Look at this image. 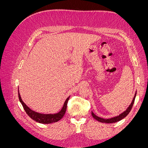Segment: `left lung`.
<instances>
[{"mask_svg": "<svg viewBox=\"0 0 148 148\" xmlns=\"http://www.w3.org/2000/svg\"><path fill=\"white\" fill-rule=\"evenodd\" d=\"M136 91L135 92V96H134L133 99V101L131 103V104L130 105L128 108L126 109V110H125L123 112L121 113L120 114H119V115L116 116V117H112L110 119H103V118H101L99 117H98V116H97L96 115H95V114H94L92 112V117L96 119V120H97L98 122H102V123H115V122H119V121L122 120L123 119H124L126 116L130 113V112L131 111L132 109V107H133V105L134 104V102H135V97H136Z\"/></svg>", "mask_w": 148, "mask_h": 148, "instance_id": "8db88e82", "label": "left lung"}]
</instances>
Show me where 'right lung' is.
I'll list each match as a JSON object with an SVG mask.
<instances>
[{"label":"right lung","instance_id":"add662e5","mask_svg":"<svg viewBox=\"0 0 148 148\" xmlns=\"http://www.w3.org/2000/svg\"><path fill=\"white\" fill-rule=\"evenodd\" d=\"M18 97L20 102L23 107V109H25V112L27 114L30 118L34 120L36 122L38 123H41L43 124H49V123H55L59 121L62 117H64L65 112L66 110V107H67V103H68L69 99L70 98V96L67 97V99L65 100L63 107H62V109L56 114H41L39 112H36L33 110H31L29 107H28L26 106L25 102L22 101L21 96L19 92V89H18Z\"/></svg>","mask_w":148,"mask_h":148}]
</instances>
